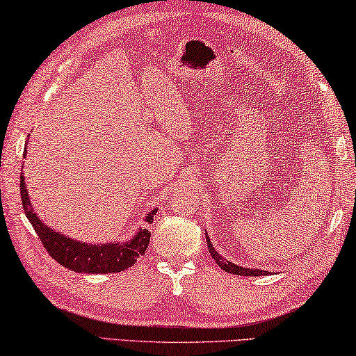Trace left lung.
I'll return each mask as SVG.
<instances>
[{"label":"left lung","instance_id":"left-lung-1","mask_svg":"<svg viewBox=\"0 0 356 356\" xmlns=\"http://www.w3.org/2000/svg\"><path fill=\"white\" fill-rule=\"evenodd\" d=\"M207 242V247H209V253H211V257L216 259V263L218 264L220 268H222L223 270H227V273L229 274H236V275H264L268 274V270H261V269H247V268H241L238 266V264L231 263V261H225V259L218 255L217 250L213 249L211 241H209V238L206 239Z\"/></svg>","mask_w":356,"mask_h":356}]
</instances>
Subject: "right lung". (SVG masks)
Segmentation results:
<instances>
[{
    "mask_svg": "<svg viewBox=\"0 0 356 356\" xmlns=\"http://www.w3.org/2000/svg\"><path fill=\"white\" fill-rule=\"evenodd\" d=\"M26 154V147L24 155ZM20 196L24 204L25 213L30 223L35 228L36 234L41 239L44 249L49 252L56 263L61 266L74 270V273H88V274H107L120 273L131 268L139 257H143L149 247L150 233L147 229H140L131 241L127 244H86L79 242L67 236L56 233L52 228L46 227L31 209L30 198H28L24 172L20 174ZM156 213L154 209L145 217V222H152Z\"/></svg>",
    "mask_w": 356,
    "mask_h": 356,
    "instance_id": "obj_1",
    "label": "right lung"
}]
</instances>
